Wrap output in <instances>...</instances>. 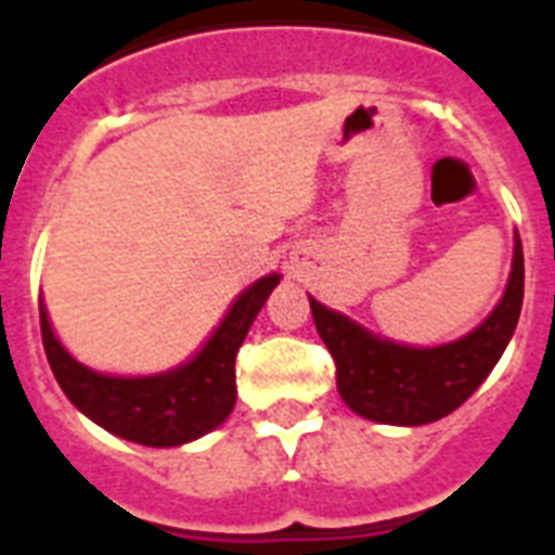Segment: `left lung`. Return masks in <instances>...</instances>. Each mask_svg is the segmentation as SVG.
I'll return each instance as SVG.
<instances>
[{
    "label": "left lung",
    "mask_w": 555,
    "mask_h": 555,
    "mask_svg": "<svg viewBox=\"0 0 555 555\" xmlns=\"http://www.w3.org/2000/svg\"><path fill=\"white\" fill-rule=\"evenodd\" d=\"M525 299V250L516 238L513 273L499 308L457 343L409 348L379 339L343 313L311 299L322 343L337 363V388L348 409L391 426H423L455 412L504 354Z\"/></svg>",
    "instance_id": "1"
}]
</instances>
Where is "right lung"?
<instances>
[{
  "mask_svg": "<svg viewBox=\"0 0 555 555\" xmlns=\"http://www.w3.org/2000/svg\"><path fill=\"white\" fill-rule=\"evenodd\" d=\"M276 285L273 273L247 287L201 354L158 377H106L80 365L56 343L46 308L39 305L48 365L65 397L106 431L143 447H181L212 431L233 412L235 354Z\"/></svg>",
  "mask_w": 555,
  "mask_h": 555,
  "instance_id": "obj_1",
  "label": "right lung"
}]
</instances>
